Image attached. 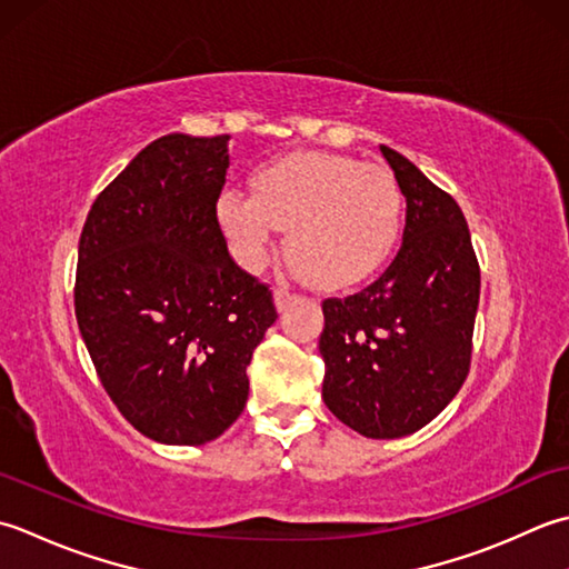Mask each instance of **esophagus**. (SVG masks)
I'll return each mask as SVG.
<instances>
[{"label":"esophagus","instance_id":"34e87169","mask_svg":"<svg viewBox=\"0 0 569 569\" xmlns=\"http://www.w3.org/2000/svg\"><path fill=\"white\" fill-rule=\"evenodd\" d=\"M292 297H295V295L289 292V289H282V287L274 289V305H277V309L282 311V309L289 305V299H292Z\"/></svg>","mask_w":569,"mask_h":569}]
</instances>
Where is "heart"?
<instances>
[{
    "mask_svg": "<svg viewBox=\"0 0 569 569\" xmlns=\"http://www.w3.org/2000/svg\"><path fill=\"white\" fill-rule=\"evenodd\" d=\"M402 191L388 169L331 152H297L252 173V193L226 189L216 213L236 260L260 270L277 230L295 270L321 289L376 272L402 228Z\"/></svg>",
    "mask_w": 569,
    "mask_h": 569,
    "instance_id": "b5f03b06",
    "label": "heart"
}]
</instances>
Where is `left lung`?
Instances as JSON below:
<instances>
[{
	"label": "left lung",
	"instance_id": "1",
	"mask_svg": "<svg viewBox=\"0 0 569 569\" xmlns=\"http://www.w3.org/2000/svg\"><path fill=\"white\" fill-rule=\"evenodd\" d=\"M405 196L402 246L373 284L323 299L321 396L358 435L422 430L471 366L481 272L459 203L410 159L380 144Z\"/></svg>",
	"mask_w": 569,
	"mask_h": 569
}]
</instances>
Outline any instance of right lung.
Instances as JSON below:
<instances>
[{
    "instance_id": "right-lung-1",
    "label": "right lung",
    "mask_w": 569,
    "mask_h": 569,
    "mask_svg": "<svg viewBox=\"0 0 569 569\" xmlns=\"http://www.w3.org/2000/svg\"><path fill=\"white\" fill-rule=\"evenodd\" d=\"M228 139H154L100 191L78 242L76 319L92 366L124 420L161 445L199 447L238 420L252 351L277 319L218 223Z\"/></svg>"
}]
</instances>
